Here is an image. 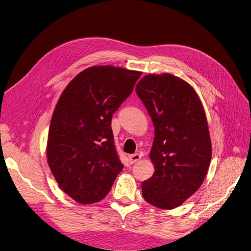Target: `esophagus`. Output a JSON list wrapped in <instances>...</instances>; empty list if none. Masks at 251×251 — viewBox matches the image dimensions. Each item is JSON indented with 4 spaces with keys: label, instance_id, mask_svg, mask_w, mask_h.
Returning <instances> with one entry per match:
<instances>
[{
    "label": "esophagus",
    "instance_id": "34e87169",
    "mask_svg": "<svg viewBox=\"0 0 251 251\" xmlns=\"http://www.w3.org/2000/svg\"><path fill=\"white\" fill-rule=\"evenodd\" d=\"M140 158H141L140 154L135 153V154H132V155L128 156V160H130L131 164H134V163H136L137 161H139Z\"/></svg>",
    "mask_w": 251,
    "mask_h": 251
}]
</instances>
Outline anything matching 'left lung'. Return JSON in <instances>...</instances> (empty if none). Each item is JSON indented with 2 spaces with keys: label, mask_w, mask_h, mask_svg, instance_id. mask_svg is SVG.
<instances>
[{
  "label": "left lung",
  "mask_w": 251,
  "mask_h": 251,
  "mask_svg": "<svg viewBox=\"0 0 251 251\" xmlns=\"http://www.w3.org/2000/svg\"><path fill=\"white\" fill-rule=\"evenodd\" d=\"M155 126L150 157L155 173L142 196L162 209L179 206L198 189L211 159L204 109L195 90L172 74H149L136 86Z\"/></svg>",
  "instance_id": "obj_1"
}]
</instances>
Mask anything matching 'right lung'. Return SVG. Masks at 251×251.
Returning a JSON list of instances; mask_svg holds the SVG:
<instances>
[{
	"label": "right lung",
	"mask_w": 251,
	"mask_h": 251,
	"mask_svg": "<svg viewBox=\"0 0 251 251\" xmlns=\"http://www.w3.org/2000/svg\"><path fill=\"white\" fill-rule=\"evenodd\" d=\"M140 75L112 66L91 67L59 97L49 127L47 158L58 185L78 203L102 200L124 169L111 121Z\"/></svg>",
	"instance_id": "right-lung-1"
}]
</instances>
